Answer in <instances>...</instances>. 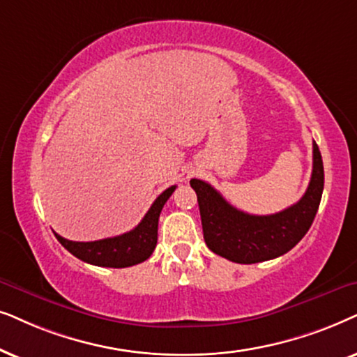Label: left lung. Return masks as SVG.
Here are the masks:
<instances>
[{
	"mask_svg": "<svg viewBox=\"0 0 357 357\" xmlns=\"http://www.w3.org/2000/svg\"><path fill=\"white\" fill-rule=\"evenodd\" d=\"M321 153L313 142L310 184L301 201L271 215H251L230 206L222 194L201 179H191L201 211L204 240L208 250L240 264L274 259L291 251L312 227L321 201Z\"/></svg>",
	"mask_w": 357,
	"mask_h": 357,
	"instance_id": "1",
	"label": "left lung"
}]
</instances>
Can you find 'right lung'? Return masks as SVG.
<instances>
[{
    "mask_svg": "<svg viewBox=\"0 0 357 357\" xmlns=\"http://www.w3.org/2000/svg\"><path fill=\"white\" fill-rule=\"evenodd\" d=\"M174 189L176 186H171L161 192L139 225L127 234L98 241H71L55 234L56 240L76 258L94 266L129 268V266L144 263L153 253L156 240H158V218L161 208L174 192Z\"/></svg>",
    "mask_w": 357,
    "mask_h": 357,
    "instance_id": "right-lung-1",
    "label": "right lung"
}]
</instances>
